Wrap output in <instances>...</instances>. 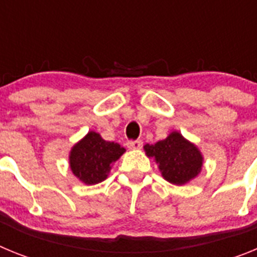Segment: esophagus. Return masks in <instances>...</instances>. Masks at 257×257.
<instances>
[{
    "label": "esophagus",
    "mask_w": 257,
    "mask_h": 257,
    "mask_svg": "<svg viewBox=\"0 0 257 257\" xmlns=\"http://www.w3.org/2000/svg\"><path fill=\"white\" fill-rule=\"evenodd\" d=\"M143 147L142 140H128L127 142V148L128 149H140Z\"/></svg>",
    "instance_id": "esophagus-1"
}]
</instances>
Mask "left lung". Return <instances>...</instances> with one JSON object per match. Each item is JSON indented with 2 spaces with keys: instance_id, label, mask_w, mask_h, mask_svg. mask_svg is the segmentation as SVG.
<instances>
[{
  "instance_id": "obj_1",
  "label": "left lung",
  "mask_w": 257,
  "mask_h": 257,
  "mask_svg": "<svg viewBox=\"0 0 257 257\" xmlns=\"http://www.w3.org/2000/svg\"><path fill=\"white\" fill-rule=\"evenodd\" d=\"M144 149L147 156L156 158L162 176L172 184L188 183L201 171L203 161L201 152L179 133H171L154 145L147 144Z\"/></svg>"
}]
</instances>
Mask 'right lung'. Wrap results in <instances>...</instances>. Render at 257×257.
Listing matches in <instances>:
<instances>
[{"label": "right lung", "instance_id": "right-lung-1", "mask_svg": "<svg viewBox=\"0 0 257 257\" xmlns=\"http://www.w3.org/2000/svg\"><path fill=\"white\" fill-rule=\"evenodd\" d=\"M124 153L117 143L105 142L99 134L88 133L72 148L69 156L70 169L85 184L101 183L108 176L113 162Z\"/></svg>", "mask_w": 257, "mask_h": 257}]
</instances>
